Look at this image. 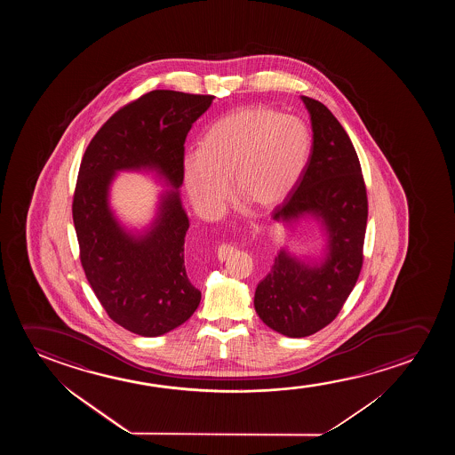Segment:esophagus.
Segmentation results:
<instances>
[{"label": "esophagus", "instance_id": "esophagus-1", "mask_svg": "<svg viewBox=\"0 0 455 455\" xmlns=\"http://www.w3.org/2000/svg\"><path fill=\"white\" fill-rule=\"evenodd\" d=\"M233 247L228 245V243H222L220 247L218 249V258L220 261H225V259H228L230 258L231 253H233Z\"/></svg>", "mask_w": 455, "mask_h": 455}]
</instances>
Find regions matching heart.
Wrapping results in <instances>:
<instances>
[{
    "label": "heart",
    "instance_id": "1",
    "mask_svg": "<svg viewBox=\"0 0 455 455\" xmlns=\"http://www.w3.org/2000/svg\"><path fill=\"white\" fill-rule=\"evenodd\" d=\"M311 152L303 119L267 107H243L214 121L200 150L183 156L188 196L206 216H216L231 193L255 210H268L291 194Z\"/></svg>",
    "mask_w": 455,
    "mask_h": 455
}]
</instances>
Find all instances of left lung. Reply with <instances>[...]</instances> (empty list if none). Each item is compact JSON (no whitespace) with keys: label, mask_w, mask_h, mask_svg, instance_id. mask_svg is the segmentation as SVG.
<instances>
[{"label":"left lung","mask_w":455,"mask_h":455,"mask_svg":"<svg viewBox=\"0 0 455 455\" xmlns=\"http://www.w3.org/2000/svg\"><path fill=\"white\" fill-rule=\"evenodd\" d=\"M301 100L311 116V156L272 216L289 225L312 216L326 231L328 243L320 262L280 250L256 287V314L287 337L311 336L337 317L361 274L368 218L367 188L347 132L322 102L307 96Z\"/></svg>","instance_id":"8db88e82"}]
</instances>
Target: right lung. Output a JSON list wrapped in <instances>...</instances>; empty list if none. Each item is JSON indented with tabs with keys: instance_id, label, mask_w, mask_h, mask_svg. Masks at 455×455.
I'll use <instances>...</instances> for the list:
<instances>
[{
	"instance_id": "1",
	"label": "right lung",
	"mask_w": 455,
	"mask_h": 455,
	"mask_svg": "<svg viewBox=\"0 0 455 455\" xmlns=\"http://www.w3.org/2000/svg\"><path fill=\"white\" fill-rule=\"evenodd\" d=\"M212 100L172 90L143 94L100 127L82 158L73 199L82 267L108 317L138 336L166 334L200 303L185 268L189 220L179 188L188 132ZM119 170H154L172 187L141 235L125 231L108 204Z\"/></svg>"
}]
</instances>
